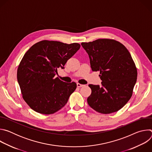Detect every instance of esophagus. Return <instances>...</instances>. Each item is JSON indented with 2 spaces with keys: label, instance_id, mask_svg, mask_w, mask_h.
Instances as JSON below:
<instances>
[{
  "label": "esophagus",
  "instance_id": "1",
  "mask_svg": "<svg viewBox=\"0 0 152 152\" xmlns=\"http://www.w3.org/2000/svg\"><path fill=\"white\" fill-rule=\"evenodd\" d=\"M84 86V85L80 84V83H77V87L80 88V87H82V86Z\"/></svg>",
  "mask_w": 152,
  "mask_h": 152
}]
</instances>
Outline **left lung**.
I'll list each match as a JSON object with an SVG mask.
<instances>
[{
    "mask_svg": "<svg viewBox=\"0 0 152 152\" xmlns=\"http://www.w3.org/2000/svg\"><path fill=\"white\" fill-rule=\"evenodd\" d=\"M93 72H100L102 86L90 84V106L104 114L120 110L131 98L137 79L135 62L126 47L113 39L82 42Z\"/></svg>",
    "mask_w": 152,
    "mask_h": 152,
    "instance_id": "left-lung-1",
    "label": "left lung"
}]
</instances>
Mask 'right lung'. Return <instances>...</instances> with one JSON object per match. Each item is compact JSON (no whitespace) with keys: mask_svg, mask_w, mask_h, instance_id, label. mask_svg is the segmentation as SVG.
Returning <instances> with one entry per match:
<instances>
[{"mask_svg":"<svg viewBox=\"0 0 152 152\" xmlns=\"http://www.w3.org/2000/svg\"><path fill=\"white\" fill-rule=\"evenodd\" d=\"M78 43L42 40L25 54L17 69V80L23 99L32 110L52 114L67 103L75 91V82L66 83L55 77L59 68L80 49Z\"/></svg>","mask_w":152,"mask_h":152,"instance_id":"obj_1","label":"right lung"}]
</instances>
